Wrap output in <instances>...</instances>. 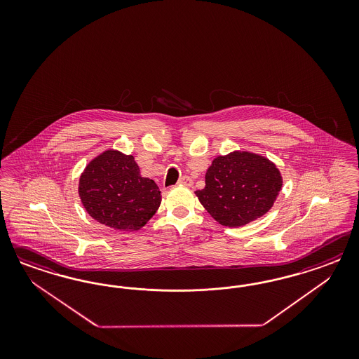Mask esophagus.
<instances>
[{
	"label": "esophagus",
	"mask_w": 359,
	"mask_h": 359,
	"mask_svg": "<svg viewBox=\"0 0 359 359\" xmlns=\"http://www.w3.org/2000/svg\"><path fill=\"white\" fill-rule=\"evenodd\" d=\"M192 179L189 177V176H187V175H184V176H182L180 179H179V184L182 185H187V187H191L192 185Z\"/></svg>",
	"instance_id": "esophagus-1"
}]
</instances>
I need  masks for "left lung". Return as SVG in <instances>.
<instances>
[{
  "mask_svg": "<svg viewBox=\"0 0 359 359\" xmlns=\"http://www.w3.org/2000/svg\"><path fill=\"white\" fill-rule=\"evenodd\" d=\"M280 188L282 176L275 164L259 155L236 151L213 161L205 187L195 194L221 225L237 228L267 213Z\"/></svg>",
  "mask_w": 359,
  "mask_h": 359,
  "instance_id": "8db88e82",
  "label": "left lung"
}]
</instances>
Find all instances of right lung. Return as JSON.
I'll return each mask as SVG.
<instances>
[{
  "label": "right lung",
  "mask_w": 359,
  "mask_h": 359,
  "mask_svg": "<svg viewBox=\"0 0 359 359\" xmlns=\"http://www.w3.org/2000/svg\"><path fill=\"white\" fill-rule=\"evenodd\" d=\"M79 194L92 217L118 230L142 228L162 200L158 185L142 177L131 155L111 150L88 164L80 177Z\"/></svg>",
  "instance_id": "1"
}]
</instances>
